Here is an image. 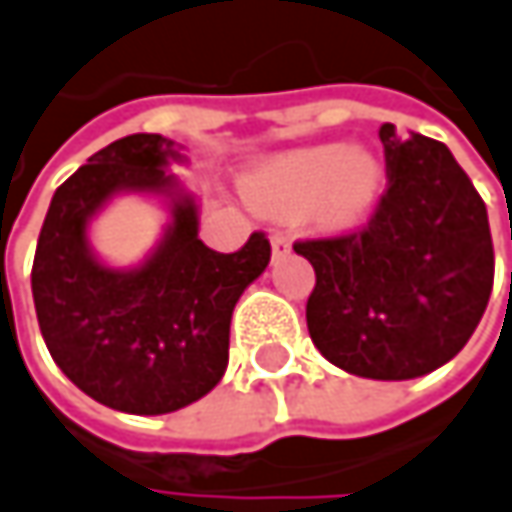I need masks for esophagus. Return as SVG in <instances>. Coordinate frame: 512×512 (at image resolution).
Wrapping results in <instances>:
<instances>
[{"label":"esophagus","mask_w":512,"mask_h":512,"mask_svg":"<svg viewBox=\"0 0 512 512\" xmlns=\"http://www.w3.org/2000/svg\"><path fill=\"white\" fill-rule=\"evenodd\" d=\"M269 240H272V252H275V255H287V252H290V237H287V234L272 231V237H269Z\"/></svg>","instance_id":"esophagus-1"}]
</instances>
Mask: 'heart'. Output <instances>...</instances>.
<instances>
[{
	"label": "heart",
	"mask_w": 512,
	"mask_h": 512,
	"mask_svg": "<svg viewBox=\"0 0 512 512\" xmlns=\"http://www.w3.org/2000/svg\"><path fill=\"white\" fill-rule=\"evenodd\" d=\"M381 190V166L346 143H325L278 155L246 178V196L275 216L319 210L334 228L354 225Z\"/></svg>",
	"instance_id": "obj_1"
}]
</instances>
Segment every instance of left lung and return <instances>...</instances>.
I'll use <instances>...</instances> for the list:
<instances>
[{
  "label": "left lung",
  "instance_id": "left-lung-1",
  "mask_svg": "<svg viewBox=\"0 0 512 512\" xmlns=\"http://www.w3.org/2000/svg\"><path fill=\"white\" fill-rule=\"evenodd\" d=\"M387 190L349 234L299 240L316 287L307 331L360 378L407 381L448 363L475 334L495 275L487 205L445 143L378 131Z\"/></svg>",
  "mask_w": 512,
  "mask_h": 512
}]
</instances>
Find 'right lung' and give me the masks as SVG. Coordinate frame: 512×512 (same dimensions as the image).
Listing matches in <instances>:
<instances>
[{"mask_svg":"<svg viewBox=\"0 0 512 512\" xmlns=\"http://www.w3.org/2000/svg\"><path fill=\"white\" fill-rule=\"evenodd\" d=\"M184 161L161 134L99 149L55 190L31 266L40 334L72 384L105 407L161 416L208 395L228 366L234 304L269 263L255 231L222 255L199 240V210L166 163ZM163 192L173 222L137 270H111L86 246L89 216L117 192Z\"/></svg>","mask_w":512,"mask_h":512,"instance_id":"obj_1","label":"right lung"}]
</instances>
